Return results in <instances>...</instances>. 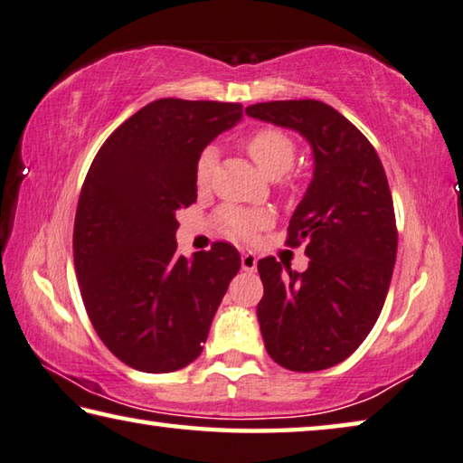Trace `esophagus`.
<instances>
[{
    "instance_id": "esophagus-1",
    "label": "esophagus",
    "mask_w": 463,
    "mask_h": 463,
    "mask_svg": "<svg viewBox=\"0 0 463 463\" xmlns=\"http://www.w3.org/2000/svg\"><path fill=\"white\" fill-rule=\"evenodd\" d=\"M241 268L245 271H255L258 269V258H255L253 253H243V258H241Z\"/></svg>"
}]
</instances>
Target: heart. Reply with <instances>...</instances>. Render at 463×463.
I'll return each instance as SVG.
<instances>
[{
	"instance_id": "obj_1",
	"label": "heart",
	"mask_w": 463,
	"mask_h": 463,
	"mask_svg": "<svg viewBox=\"0 0 463 463\" xmlns=\"http://www.w3.org/2000/svg\"><path fill=\"white\" fill-rule=\"evenodd\" d=\"M245 150L253 163L258 165L260 171L268 179H280L295 165L297 158V144L286 131L278 128H261L253 131L245 139ZM218 160V152L214 146L203 148L195 165V183L197 187L203 189L210 185L212 175H214ZM271 216L263 210H247L237 208V205H226L218 212V222L222 229L232 234V237L249 239L263 226L269 224Z\"/></svg>"
}]
</instances>
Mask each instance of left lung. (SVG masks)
Wrapping results in <instances>:
<instances>
[{"instance_id":"obj_1","label":"left lung","mask_w":463,"mask_h":463,"mask_svg":"<svg viewBox=\"0 0 463 463\" xmlns=\"http://www.w3.org/2000/svg\"><path fill=\"white\" fill-rule=\"evenodd\" d=\"M249 117L298 131L313 148V179L288 224V243L307 241L309 268L258 261L260 329L284 369L324 371L361 346L390 290L398 229L383 165L369 139L321 100H271Z\"/></svg>"}]
</instances>
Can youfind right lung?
I'll return each instance as SVG.
<instances>
[{
    "label": "right lung",
    "instance_id": "obj_1",
    "mask_svg": "<svg viewBox=\"0 0 463 463\" xmlns=\"http://www.w3.org/2000/svg\"><path fill=\"white\" fill-rule=\"evenodd\" d=\"M241 117L239 102L154 100L107 137L86 175L73 266L92 327L131 369L194 363L241 268L231 243L187 260L175 241L177 212L197 200V158Z\"/></svg>",
    "mask_w": 463,
    "mask_h": 463
}]
</instances>
